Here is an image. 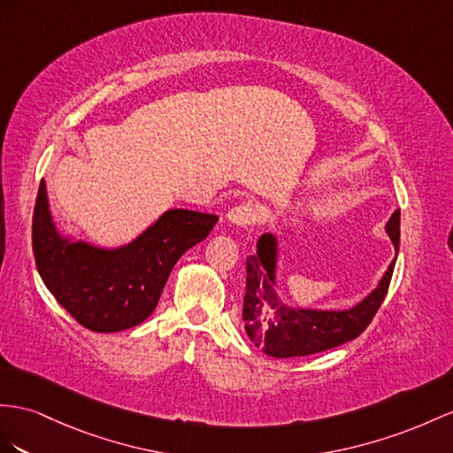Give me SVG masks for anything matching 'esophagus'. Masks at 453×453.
<instances>
[{"instance_id":"esophagus-1","label":"esophagus","mask_w":453,"mask_h":453,"mask_svg":"<svg viewBox=\"0 0 453 453\" xmlns=\"http://www.w3.org/2000/svg\"><path fill=\"white\" fill-rule=\"evenodd\" d=\"M257 219H258V211L250 203L237 204L227 212V222L241 227H249L252 224H257Z\"/></svg>"}]
</instances>
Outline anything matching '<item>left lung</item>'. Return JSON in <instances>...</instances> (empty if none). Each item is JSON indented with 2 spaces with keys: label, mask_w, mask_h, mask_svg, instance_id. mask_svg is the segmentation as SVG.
Segmentation results:
<instances>
[{
  "label": "left lung",
  "mask_w": 453,
  "mask_h": 453,
  "mask_svg": "<svg viewBox=\"0 0 453 453\" xmlns=\"http://www.w3.org/2000/svg\"><path fill=\"white\" fill-rule=\"evenodd\" d=\"M387 234L398 252L400 247V211L387 222ZM275 239L265 234L258 239L257 257L247 258V291L242 303V321L249 339L264 354L273 357L310 356L331 350L362 334L375 318L387 296L394 272V260L379 287L362 303L342 311L293 310L275 296Z\"/></svg>",
  "instance_id": "8db88e82"
}]
</instances>
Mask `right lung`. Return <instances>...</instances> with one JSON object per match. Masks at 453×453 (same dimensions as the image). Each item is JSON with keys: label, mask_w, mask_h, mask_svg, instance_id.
Segmentation results:
<instances>
[{"label": "right lung", "mask_w": 453, "mask_h": 453, "mask_svg": "<svg viewBox=\"0 0 453 453\" xmlns=\"http://www.w3.org/2000/svg\"><path fill=\"white\" fill-rule=\"evenodd\" d=\"M216 219L176 208L130 245L97 249L57 234L42 180L32 216L34 260L45 287L80 326L96 333L124 331L153 314L172 268L211 234Z\"/></svg>", "instance_id": "1"}]
</instances>
